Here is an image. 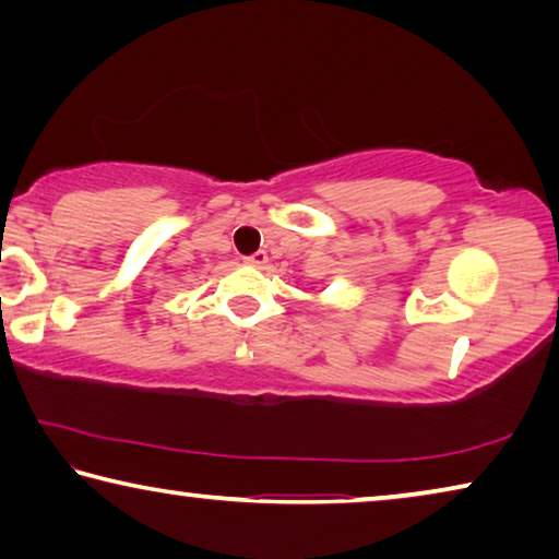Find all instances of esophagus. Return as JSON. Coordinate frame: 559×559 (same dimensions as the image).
I'll use <instances>...</instances> for the list:
<instances>
[{
	"instance_id": "obj_1",
	"label": "esophagus",
	"mask_w": 559,
	"mask_h": 559,
	"mask_svg": "<svg viewBox=\"0 0 559 559\" xmlns=\"http://www.w3.org/2000/svg\"><path fill=\"white\" fill-rule=\"evenodd\" d=\"M266 261H269V253L266 251H257V253H251V257L243 259V263H249V266H253V269L266 266Z\"/></svg>"
}]
</instances>
